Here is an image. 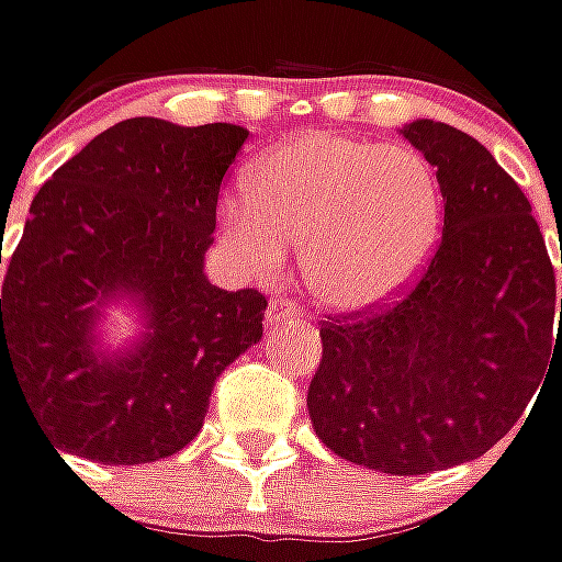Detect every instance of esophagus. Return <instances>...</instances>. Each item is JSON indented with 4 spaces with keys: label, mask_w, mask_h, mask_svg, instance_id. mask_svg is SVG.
I'll return each mask as SVG.
<instances>
[{
    "label": "esophagus",
    "mask_w": 562,
    "mask_h": 562,
    "mask_svg": "<svg viewBox=\"0 0 562 562\" xmlns=\"http://www.w3.org/2000/svg\"><path fill=\"white\" fill-rule=\"evenodd\" d=\"M302 317V308L289 299H273L270 308H267V324H280V321H295Z\"/></svg>",
    "instance_id": "esophagus-1"
}]
</instances>
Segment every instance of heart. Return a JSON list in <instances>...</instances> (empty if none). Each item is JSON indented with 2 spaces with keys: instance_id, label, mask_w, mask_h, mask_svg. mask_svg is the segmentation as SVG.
<instances>
[{
  "instance_id": "heart-1",
  "label": "heart",
  "mask_w": 562,
  "mask_h": 562,
  "mask_svg": "<svg viewBox=\"0 0 562 562\" xmlns=\"http://www.w3.org/2000/svg\"><path fill=\"white\" fill-rule=\"evenodd\" d=\"M218 235L235 263L280 277L302 245V273L337 312H369L419 280L442 235V190L404 146L305 133L248 168L245 200L218 203Z\"/></svg>"
}]
</instances>
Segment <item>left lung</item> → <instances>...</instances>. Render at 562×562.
Returning <instances> with one entry per match:
<instances>
[{"label":"left lung","mask_w":562,"mask_h":562,"mask_svg":"<svg viewBox=\"0 0 562 562\" xmlns=\"http://www.w3.org/2000/svg\"><path fill=\"white\" fill-rule=\"evenodd\" d=\"M401 136L436 168L442 245L397 305L321 327L308 416L334 454L411 477L474 461L518 423L562 349V299L531 203L496 158L436 120Z\"/></svg>","instance_id":"1"}]
</instances>
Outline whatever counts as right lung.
Returning <instances> with one entry per match:
<instances>
[{"label":"right lung","instance_id":"right-lung-1","mask_svg":"<svg viewBox=\"0 0 562 562\" xmlns=\"http://www.w3.org/2000/svg\"><path fill=\"white\" fill-rule=\"evenodd\" d=\"M245 126L123 120L31 200L0 299L12 369L53 451L149 464L203 429L215 379L263 337L267 299L203 273L218 187ZM2 263V257H0ZM137 337H106L110 308Z\"/></svg>","mask_w":562,"mask_h":562}]
</instances>
